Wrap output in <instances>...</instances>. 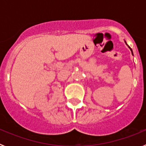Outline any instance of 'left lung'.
<instances>
[{
	"instance_id": "1",
	"label": "left lung",
	"mask_w": 146,
	"mask_h": 146,
	"mask_svg": "<svg viewBox=\"0 0 146 146\" xmlns=\"http://www.w3.org/2000/svg\"><path fill=\"white\" fill-rule=\"evenodd\" d=\"M124 42H125V43H126V45H127V46H128V47H129V49H130V50H131V54H132V55H133V52H132V50H131V47H129V45H128V44H126V41H124Z\"/></svg>"
}]
</instances>
